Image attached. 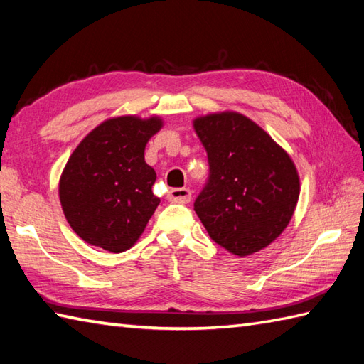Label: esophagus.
Returning <instances> with one entry per match:
<instances>
[{
    "label": "esophagus",
    "mask_w": 364,
    "mask_h": 364,
    "mask_svg": "<svg viewBox=\"0 0 364 364\" xmlns=\"http://www.w3.org/2000/svg\"><path fill=\"white\" fill-rule=\"evenodd\" d=\"M191 191L188 188H175L168 191V200L176 203H189L191 202Z\"/></svg>",
    "instance_id": "esophagus-1"
}]
</instances>
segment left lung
Instances as JSON below:
<instances>
[{
	"label": "left lung",
	"mask_w": 364,
	"mask_h": 364,
	"mask_svg": "<svg viewBox=\"0 0 364 364\" xmlns=\"http://www.w3.org/2000/svg\"><path fill=\"white\" fill-rule=\"evenodd\" d=\"M208 153L210 176L194 210L208 235L230 253L247 257L283 233L296 210L300 180L289 154L239 112L194 120Z\"/></svg>",
	"instance_id": "left-lung-1"
}]
</instances>
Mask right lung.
<instances>
[{
  "label": "right lung",
  "instance_id": "obj_1",
  "mask_svg": "<svg viewBox=\"0 0 364 364\" xmlns=\"http://www.w3.org/2000/svg\"><path fill=\"white\" fill-rule=\"evenodd\" d=\"M162 128L159 117L122 115L100 123L76 146L59 180L67 222L82 241L120 253L133 247L161 200L145 145Z\"/></svg>",
  "mask_w": 364,
  "mask_h": 364
}]
</instances>
